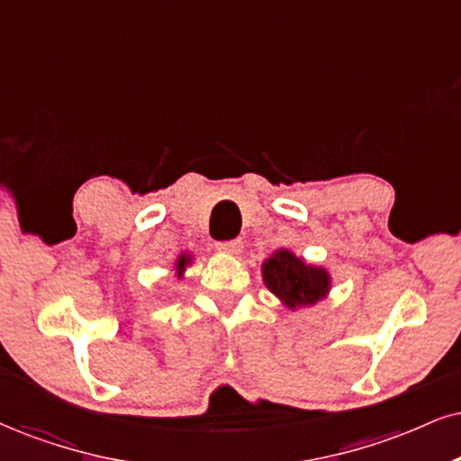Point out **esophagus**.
I'll use <instances>...</instances> for the list:
<instances>
[{
    "instance_id": "obj_1",
    "label": "esophagus",
    "mask_w": 461,
    "mask_h": 461,
    "mask_svg": "<svg viewBox=\"0 0 461 461\" xmlns=\"http://www.w3.org/2000/svg\"><path fill=\"white\" fill-rule=\"evenodd\" d=\"M215 248H218V252H221V254H230V257H237V254H241L243 241L241 240L220 241V243H215Z\"/></svg>"
}]
</instances>
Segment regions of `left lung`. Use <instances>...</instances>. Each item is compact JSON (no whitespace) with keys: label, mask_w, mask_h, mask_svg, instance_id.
<instances>
[{"label":"left lung","mask_w":461,"mask_h":461,"mask_svg":"<svg viewBox=\"0 0 461 461\" xmlns=\"http://www.w3.org/2000/svg\"><path fill=\"white\" fill-rule=\"evenodd\" d=\"M265 286L291 312L312 308L331 293L333 277L322 265H312L293 249L280 248L260 265Z\"/></svg>","instance_id":"obj_1"}]
</instances>
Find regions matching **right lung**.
I'll use <instances>...</instances> for the list:
<instances>
[{"instance_id":"obj_1","label":"right lung","mask_w":461,"mask_h":461,"mask_svg":"<svg viewBox=\"0 0 461 461\" xmlns=\"http://www.w3.org/2000/svg\"><path fill=\"white\" fill-rule=\"evenodd\" d=\"M192 263H194V257H192L190 252L177 254V258H175V263H173L175 277H177V280H184L185 269H187V267H192Z\"/></svg>"}]
</instances>
